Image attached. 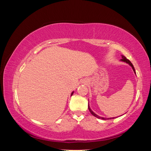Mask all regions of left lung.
Returning <instances> with one entry per match:
<instances>
[{
    "label": "left lung",
    "instance_id": "8db88e82",
    "mask_svg": "<svg viewBox=\"0 0 151 151\" xmlns=\"http://www.w3.org/2000/svg\"><path fill=\"white\" fill-rule=\"evenodd\" d=\"M122 58L121 59V60L122 61H123V62H126V63H129V64L132 67V68H133V70H134V72L135 73V68H134V65H132V63H131V62L129 60H128V59L125 57V56H123V55H122ZM88 108H89V111L91 112V113L92 114V115H93V116H94L95 117H96V118H99V119H103V120H106V118H103V117H101V116H98L97 115H96V114L91 110V108H89V104H88ZM113 118H108V119H113Z\"/></svg>",
    "mask_w": 151,
    "mask_h": 151
}]
</instances>
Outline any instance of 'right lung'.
<instances>
[{"mask_svg": "<svg viewBox=\"0 0 151 151\" xmlns=\"http://www.w3.org/2000/svg\"><path fill=\"white\" fill-rule=\"evenodd\" d=\"M73 93H74V92H72V94H71V96L73 94Z\"/></svg>", "mask_w": 151, "mask_h": 151, "instance_id": "add662e5", "label": "right lung"}]
</instances>
